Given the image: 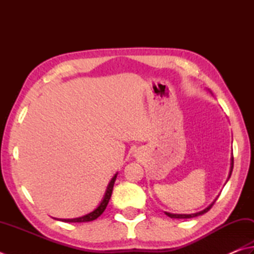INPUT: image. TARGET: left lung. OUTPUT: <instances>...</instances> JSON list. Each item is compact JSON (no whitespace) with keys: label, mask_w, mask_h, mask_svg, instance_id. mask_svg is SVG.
<instances>
[{"label":"left lung","mask_w":254,"mask_h":254,"mask_svg":"<svg viewBox=\"0 0 254 254\" xmlns=\"http://www.w3.org/2000/svg\"><path fill=\"white\" fill-rule=\"evenodd\" d=\"M232 169H233V157H231V162H230V171H229V176H228V179H227V181L230 179V177H231V174H232ZM227 181H226V184H227ZM216 200H217V198L213 200V201L210 203L207 208H204L203 210H201V211H199V212H195V213H191V214H178V213H170V212H165L167 216L168 217H170V218H172V219H189V218H194V217H198V216H201V214H203V213H205V212H208L210 209H211V207L213 205V203L216 202Z\"/></svg>","instance_id":"obj_1"}]
</instances>
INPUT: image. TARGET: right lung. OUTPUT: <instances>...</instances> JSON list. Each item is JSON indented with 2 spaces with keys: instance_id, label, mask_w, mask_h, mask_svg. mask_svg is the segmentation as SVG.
Masks as SVG:
<instances>
[{
  "instance_id": "1",
  "label": "right lung",
  "mask_w": 254,
  "mask_h": 254,
  "mask_svg": "<svg viewBox=\"0 0 254 254\" xmlns=\"http://www.w3.org/2000/svg\"><path fill=\"white\" fill-rule=\"evenodd\" d=\"M117 175L118 172L114 175L113 178L109 181V184L107 186V189L105 191V194L102 199V201L97 205L96 208H95L92 212H89L87 214H85V216L82 217H78V218H74V219H57L56 220H60V221H63V222H88V221H93V220L97 219L100 214H102L105 209H106L107 204L109 202V199L112 197V193H113V188H114V184H115V180L117 178Z\"/></svg>"
}]
</instances>
